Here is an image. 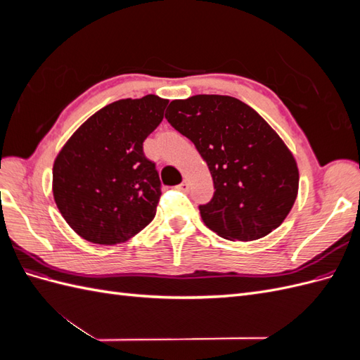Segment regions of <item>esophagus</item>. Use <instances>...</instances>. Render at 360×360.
I'll use <instances>...</instances> for the list:
<instances>
[{"instance_id":"obj_1","label":"esophagus","mask_w":360,"mask_h":360,"mask_svg":"<svg viewBox=\"0 0 360 360\" xmlns=\"http://www.w3.org/2000/svg\"><path fill=\"white\" fill-rule=\"evenodd\" d=\"M177 189L186 192V191L189 189V183H188V180H183V181L179 184V186H177Z\"/></svg>"}]
</instances>
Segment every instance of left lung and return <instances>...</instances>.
Returning a JSON list of instances; mask_svg holds the SVG:
<instances>
[{"mask_svg": "<svg viewBox=\"0 0 360 360\" xmlns=\"http://www.w3.org/2000/svg\"><path fill=\"white\" fill-rule=\"evenodd\" d=\"M165 118L210 169L214 193L200 213L212 231L249 242L284 222L297 197V163L257 111L236 97L198 94L172 101Z\"/></svg>", "mask_w": 360, "mask_h": 360, "instance_id": "1", "label": "left lung"}]
</instances>
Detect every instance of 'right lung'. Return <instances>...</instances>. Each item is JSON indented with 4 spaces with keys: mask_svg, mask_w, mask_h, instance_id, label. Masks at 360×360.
<instances>
[{
    "mask_svg": "<svg viewBox=\"0 0 360 360\" xmlns=\"http://www.w3.org/2000/svg\"><path fill=\"white\" fill-rule=\"evenodd\" d=\"M167 105L155 94L106 105L61 148L52 169L53 200L85 240L122 243L153 221L160 179L143 143Z\"/></svg>",
    "mask_w": 360,
    "mask_h": 360,
    "instance_id": "right-lung-1",
    "label": "right lung"
}]
</instances>
